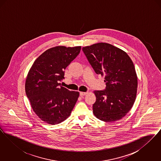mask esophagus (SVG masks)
Masks as SVG:
<instances>
[{
  "instance_id": "34e87169",
  "label": "esophagus",
  "mask_w": 161,
  "mask_h": 161,
  "mask_svg": "<svg viewBox=\"0 0 161 161\" xmlns=\"http://www.w3.org/2000/svg\"><path fill=\"white\" fill-rule=\"evenodd\" d=\"M87 93V92H80V96H84V95H86Z\"/></svg>"
}]
</instances>
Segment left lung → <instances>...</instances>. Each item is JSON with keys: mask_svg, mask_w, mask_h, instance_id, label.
I'll return each mask as SVG.
<instances>
[{"mask_svg": "<svg viewBox=\"0 0 161 161\" xmlns=\"http://www.w3.org/2000/svg\"><path fill=\"white\" fill-rule=\"evenodd\" d=\"M82 49L95 72L105 77L106 89L93 92L96 96L93 114L106 122L123 118L136 97L138 77L133 61L125 51L106 43H95Z\"/></svg>", "mask_w": 161, "mask_h": 161, "instance_id": "left-lung-1", "label": "left lung"}]
</instances>
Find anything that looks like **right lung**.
Segmentation results:
<instances>
[{
  "label": "right lung",
  "mask_w": 161,
  "mask_h": 161,
  "mask_svg": "<svg viewBox=\"0 0 161 161\" xmlns=\"http://www.w3.org/2000/svg\"><path fill=\"white\" fill-rule=\"evenodd\" d=\"M81 46H55L34 62L25 81V92L33 111L45 123L55 125L69 117L79 92L70 91L58 83L64 69L79 54Z\"/></svg>",
  "instance_id": "right-lung-1"
}]
</instances>
